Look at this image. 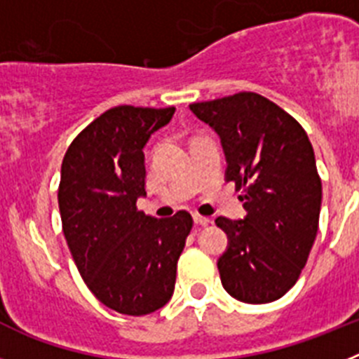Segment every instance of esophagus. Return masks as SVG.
<instances>
[{"instance_id": "esophagus-1", "label": "esophagus", "mask_w": 359, "mask_h": 359, "mask_svg": "<svg viewBox=\"0 0 359 359\" xmlns=\"http://www.w3.org/2000/svg\"><path fill=\"white\" fill-rule=\"evenodd\" d=\"M194 223L199 224V226H207V224H210L212 221L208 217H205V215L194 214Z\"/></svg>"}]
</instances>
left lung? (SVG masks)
<instances>
[{"instance_id":"left-lung-1","label":"left lung","mask_w":359,"mask_h":359,"mask_svg":"<svg viewBox=\"0 0 359 359\" xmlns=\"http://www.w3.org/2000/svg\"><path fill=\"white\" fill-rule=\"evenodd\" d=\"M219 136L224 180L243 189L244 219L217 217L228 246L221 284L246 304L278 300L294 286L318 231L322 182L302 126L257 93L190 104Z\"/></svg>"}]
</instances>
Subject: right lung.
Returning <instances> with one entry per match:
<instances>
[{"mask_svg": "<svg viewBox=\"0 0 359 359\" xmlns=\"http://www.w3.org/2000/svg\"><path fill=\"white\" fill-rule=\"evenodd\" d=\"M174 111L107 109L62 160L59 210L68 248L91 293L122 315H149L169 302L192 230L185 210L156 219L136 208L145 198L144 147Z\"/></svg>", "mask_w": 359, "mask_h": 359, "instance_id": "right-lung-1", "label": "right lung"}]
</instances>
